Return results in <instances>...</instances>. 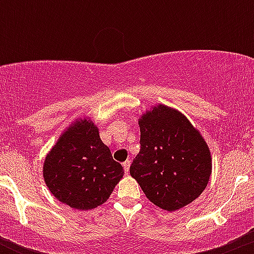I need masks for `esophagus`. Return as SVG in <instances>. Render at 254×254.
Returning <instances> with one entry per match:
<instances>
[{
  "label": "esophagus",
  "mask_w": 254,
  "mask_h": 254,
  "mask_svg": "<svg viewBox=\"0 0 254 254\" xmlns=\"http://www.w3.org/2000/svg\"><path fill=\"white\" fill-rule=\"evenodd\" d=\"M123 167H124V171H125V173H127L129 172V168H130V161L127 160V161H125L124 163H123Z\"/></svg>",
  "instance_id": "obj_1"
}]
</instances>
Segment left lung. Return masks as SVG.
<instances>
[{
    "mask_svg": "<svg viewBox=\"0 0 254 254\" xmlns=\"http://www.w3.org/2000/svg\"><path fill=\"white\" fill-rule=\"evenodd\" d=\"M140 152L130 166L150 201L175 211L195 200L209 182L206 142L179 112L160 104L139 120Z\"/></svg>",
    "mask_w": 254,
    "mask_h": 254,
    "instance_id": "left-lung-1",
    "label": "left lung"
}]
</instances>
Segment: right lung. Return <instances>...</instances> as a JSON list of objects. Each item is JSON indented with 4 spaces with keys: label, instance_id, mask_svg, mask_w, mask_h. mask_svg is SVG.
Returning a JSON list of instances; mask_svg holds the SVG:
<instances>
[{
    "label": "right lung",
    "instance_id": "obj_1",
    "mask_svg": "<svg viewBox=\"0 0 254 254\" xmlns=\"http://www.w3.org/2000/svg\"><path fill=\"white\" fill-rule=\"evenodd\" d=\"M49 190L61 203L78 210L97 207L124 176L89 120L77 122L61 135L44 162Z\"/></svg>",
    "mask_w": 254,
    "mask_h": 254
}]
</instances>
